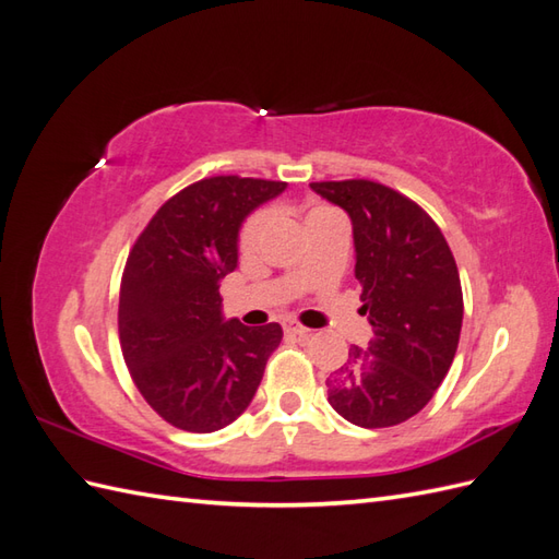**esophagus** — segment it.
I'll return each instance as SVG.
<instances>
[{
  "label": "esophagus",
  "mask_w": 559,
  "mask_h": 559,
  "mask_svg": "<svg viewBox=\"0 0 559 559\" xmlns=\"http://www.w3.org/2000/svg\"><path fill=\"white\" fill-rule=\"evenodd\" d=\"M283 331H286V334H293V336H300V338H307L312 334L310 329L298 324V322H293V319H283Z\"/></svg>",
  "instance_id": "obj_1"
}]
</instances>
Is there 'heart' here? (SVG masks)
Instances as JSON below:
<instances>
[{
    "label": "heart",
    "mask_w": 559,
    "mask_h": 559,
    "mask_svg": "<svg viewBox=\"0 0 559 559\" xmlns=\"http://www.w3.org/2000/svg\"><path fill=\"white\" fill-rule=\"evenodd\" d=\"M336 213H338V211L331 209V206H314L310 213H307L305 223L310 225V223H314V221L336 216ZM266 223H269V213H266V211H257V213H252V216H249V218L242 223L240 235H237V245H240L242 252H254L259 240H261V235H264V230H266Z\"/></svg>",
    "instance_id": "obj_1"
}]
</instances>
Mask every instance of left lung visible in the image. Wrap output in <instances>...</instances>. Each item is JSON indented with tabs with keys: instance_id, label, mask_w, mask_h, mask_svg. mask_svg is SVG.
<instances>
[{
	"instance_id": "left-lung-1",
	"label": "left lung",
	"mask_w": 559,
	"mask_h": 559,
	"mask_svg": "<svg viewBox=\"0 0 559 559\" xmlns=\"http://www.w3.org/2000/svg\"><path fill=\"white\" fill-rule=\"evenodd\" d=\"M353 221L367 348L326 379L329 403L348 423L377 430L420 413L454 362L463 293L439 225L413 199L372 180L312 182Z\"/></svg>"
}]
</instances>
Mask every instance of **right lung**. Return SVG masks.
Here are the masks:
<instances>
[{
  "instance_id": "obj_1",
  "label": "right lung",
  "mask_w": 559,
  "mask_h": 559,
  "mask_svg": "<svg viewBox=\"0 0 559 559\" xmlns=\"http://www.w3.org/2000/svg\"><path fill=\"white\" fill-rule=\"evenodd\" d=\"M286 189L257 177H204L170 197L127 257L120 346L141 396L165 423L213 432L254 399L283 329L223 322L218 283L237 266V230Z\"/></svg>"
}]
</instances>
